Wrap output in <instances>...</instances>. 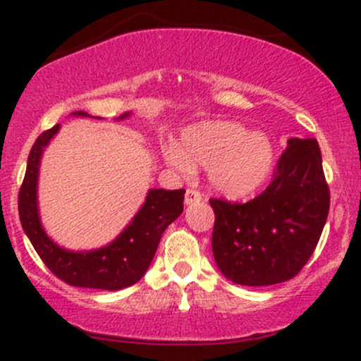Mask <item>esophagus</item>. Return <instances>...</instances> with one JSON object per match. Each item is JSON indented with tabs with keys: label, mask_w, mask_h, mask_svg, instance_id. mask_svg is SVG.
I'll return each mask as SVG.
<instances>
[{
	"label": "esophagus",
	"mask_w": 361,
	"mask_h": 361,
	"mask_svg": "<svg viewBox=\"0 0 361 361\" xmlns=\"http://www.w3.org/2000/svg\"><path fill=\"white\" fill-rule=\"evenodd\" d=\"M202 200V194L195 189H187L185 192V205H192V204H199Z\"/></svg>",
	"instance_id": "obj_1"
}]
</instances>
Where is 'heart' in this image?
Masks as SVG:
<instances>
[{"mask_svg":"<svg viewBox=\"0 0 361 361\" xmlns=\"http://www.w3.org/2000/svg\"><path fill=\"white\" fill-rule=\"evenodd\" d=\"M167 164L190 174L207 169L209 184L220 194L245 197L258 189L273 167V146L233 121H207L182 131L179 145L164 147Z\"/></svg>","mask_w":361,"mask_h":361,"instance_id":"b5f03b06","label":"heart"}]
</instances>
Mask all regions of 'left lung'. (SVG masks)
Returning a JSON list of instances; mask_svg holds the SVG:
<instances>
[{
  "instance_id": "left-lung-1",
  "label": "left lung",
  "mask_w": 361,
  "mask_h": 361,
  "mask_svg": "<svg viewBox=\"0 0 361 361\" xmlns=\"http://www.w3.org/2000/svg\"><path fill=\"white\" fill-rule=\"evenodd\" d=\"M215 212L212 250L221 274L241 286L293 279L322 235L330 192L314 137H290L273 180L246 204L210 199Z\"/></svg>"
}]
</instances>
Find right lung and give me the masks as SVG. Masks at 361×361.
<instances>
[{"label":"right lung","mask_w":361,"mask_h":361,"mask_svg":"<svg viewBox=\"0 0 361 361\" xmlns=\"http://www.w3.org/2000/svg\"><path fill=\"white\" fill-rule=\"evenodd\" d=\"M73 115L87 116L78 111ZM130 113L120 116L126 118ZM61 125L44 131L27 157L26 176L19 189L18 209L23 230L44 264L63 283L77 288L118 290L137 283L154 258L164 230L184 210V189L147 192L145 205L115 241L93 251H68L54 243L44 231L37 212V174L44 147Z\"/></svg>","instance_id":"obj_1"}]
</instances>
